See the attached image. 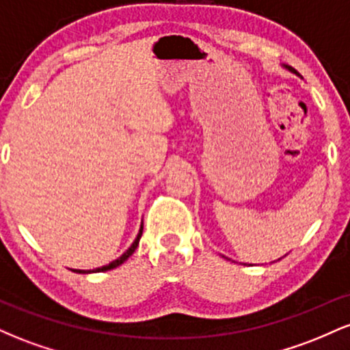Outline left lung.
I'll list each match as a JSON object with an SVG mask.
<instances>
[{"label":"left lung","instance_id":"1","mask_svg":"<svg viewBox=\"0 0 350 350\" xmlns=\"http://www.w3.org/2000/svg\"><path fill=\"white\" fill-rule=\"evenodd\" d=\"M288 69H290V70H293V72H295V74H298V72H296L295 69H291V67H288ZM298 75H299V74H298Z\"/></svg>","mask_w":350,"mask_h":350}]
</instances>
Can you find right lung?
<instances>
[{
	"label": "right lung",
	"mask_w": 350,
	"mask_h": 350,
	"mask_svg": "<svg viewBox=\"0 0 350 350\" xmlns=\"http://www.w3.org/2000/svg\"><path fill=\"white\" fill-rule=\"evenodd\" d=\"M142 234H143V226H142V228H139V234H138V237H136L135 239V242H133V245H131L130 248H128L126 252L123 253L122 256H120L118 260H115V262H111V263H108L107 267H102V268H97V270H92L94 273H98V271H107V270H113V268H116V267H120V265H122L123 262H126L128 258H130L131 256V253H133L135 250H136V247H138V243H139V239H142ZM77 273H85L83 270H75ZM88 273V271H87Z\"/></svg>",
	"instance_id": "add662e5"
}]
</instances>
